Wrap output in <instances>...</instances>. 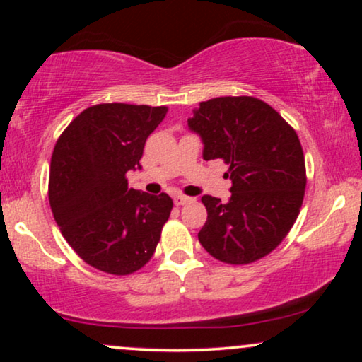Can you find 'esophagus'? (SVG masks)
I'll return each mask as SVG.
<instances>
[{
    "label": "esophagus",
    "mask_w": 362,
    "mask_h": 362,
    "mask_svg": "<svg viewBox=\"0 0 362 362\" xmlns=\"http://www.w3.org/2000/svg\"><path fill=\"white\" fill-rule=\"evenodd\" d=\"M173 201H175L176 206H185V204H187V202H191L192 199H191V197H187V196L176 194L175 197H173Z\"/></svg>",
    "instance_id": "1"
}]
</instances>
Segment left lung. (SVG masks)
I'll return each mask as SVG.
<instances>
[{"label":"left lung","instance_id":"left-lung-1","mask_svg":"<svg viewBox=\"0 0 362 362\" xmlns=\"http://www.w3.org/2000/svg\"><path fill=\"white\" fill-rule=\"evenodd\" d=\"M187 127L206 161L229 165V201L202 196L207 221L197 234L217 260L244 265L270 254L298 217L305 196V156L293 128L254 97L201 102Z\"/></svg>","mask_w":362,"mask_h":362}]
</instances>
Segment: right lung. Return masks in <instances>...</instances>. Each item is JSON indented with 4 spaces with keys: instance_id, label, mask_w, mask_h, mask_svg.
Listing matches in <instances>:
<instances>
[{
    "instance_id": "1",
    "label": "right lung",
    "mask_w": 362,
    "mask_h": 362,
    "mask_svg": "<svg viewBox=\"0 0 362 362\" xmlns=\"http://www.w3.org/2000/svg\"><path fill=\"white\" fill-rule=\"evenodd\" d=\"M166 107L102 103L86 108L56 143L49 202L67 244L82 260L113 275L136 272L151 259L173 199L130 189L146 138Z\"/></svg>"
}]
</instances>
